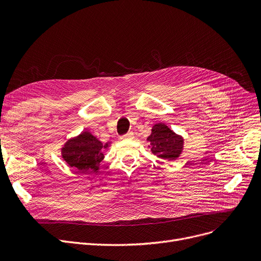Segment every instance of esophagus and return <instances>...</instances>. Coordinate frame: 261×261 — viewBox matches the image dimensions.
I'll return each instance as SVG.
<instances>
[{
    "mask_svg": "<svg viewBox=\"0 0 261 261\" xmlns=\"http://www.w3.org/2000/svg\"><path fill=\"white\" fill-rule=\"evenodd\" d=\"M133 132H128L127 134H125V135H122V136H120V139L121 140H127V139H133Z\"/></svg>",
    "mask_w": 261,
    "mask_h": 261,
    "instance_id": "1",
    "label": "esophagus"
}]
</instances>
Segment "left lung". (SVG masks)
Segmentation results:
<instances>
[{
  "instance_id": "obj_1",
  "label": "left lung",
  "mask_w": 261,
  "mask_h": 261,
  "mask_svg": "<svg viewBox=\"0 0 261 261\" xmlns=\"http://www.w3.org/2000/svg\"><path fill=\"white\" fill-rule=\"evenodd\" d=\"M147 140L152 153L162 160L174 161L179 158L183 149V139L164 123L154 125Z\"/></svg>"
}]
</instances>
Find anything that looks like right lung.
<instances>
[{"label": "right lung", "mask_w": 261, "mask_h": 261, "mask_svg": "<svg viewBox=\"0 0 261 261\" xmlns=\"http://www.w3.org/2000/svg\"><path fill=\"white\" fill-rule=\"evenodd\" d=\"M108 144L102 145L100 141L90 132L84 131L75 139L68 140L62 148V156L71 167L81 172H91L98 169L99 163L103 160L102 150Z\"/></svg>", "instance_id": "1"}]
</instances>
